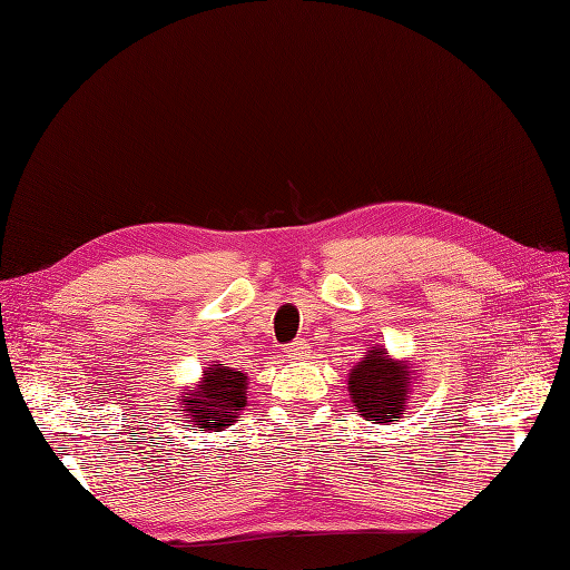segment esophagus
Listing matches in <instances>:
<instances>
[{"label": "esophagus", "mask_w": 570, "mask_h": 570, "mask_svg": "<svg viewBox=\"0 0 570 570\" xmlns=\"http://www.w3.org/2000/svg\"><path fill=\"white\" fill-rule=\"evenodd\" d=\"M305 354H307V347H305L303 341H296V343H291L288 347H284L286 360H303Z\"/></svg>", "instance_id": "esophagus-1"}]
</instances>
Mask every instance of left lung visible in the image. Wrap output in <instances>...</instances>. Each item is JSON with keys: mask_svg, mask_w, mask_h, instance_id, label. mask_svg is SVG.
<instances>
[{"mask_svg": "<svg viewBox=\"0 0 570 570\" xmlns=\"http://www.w3.org/2000/svg\"><path fill=\"white\" fill-rule=\"evenodd\" d=\"M417 366L409 360H394L385 345L368 347L362 362L347 373V392L352 404L364 420L396 423L417 387Z\"/></svg>", "mask_w": 570, "mask_h": 570, "instance_id": "8db88e82", "label": "left lung"}]
</instances>
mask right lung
<instances>
[{
    "instance_id": "add662e5",
    "label": "right lung",
    "mask_w": 570,
    "mask_h": 570,
    "mask_svg": "<svg viewBox=\"0 0 570 570\" xmlns=\"http://www.w3.org/2000/svg\"><path fill=\"white\" fill-rule=\"evenodd\" d=\"M246 402L248 375L218 362L206 364L197 385H189L178 399L187 428H202L206 432H220L237 423Z\"/></svg>"
}]
</instances>
